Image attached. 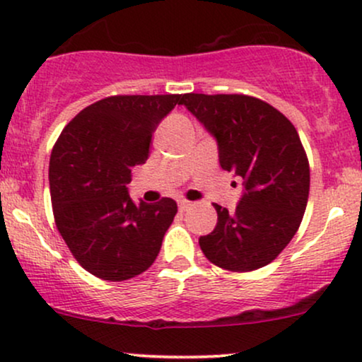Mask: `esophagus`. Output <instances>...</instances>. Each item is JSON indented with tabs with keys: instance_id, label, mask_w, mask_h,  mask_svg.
Masks as SVG:
<instances>
[{
	"instance_id": "34e87169",
	"label": "esophagus",
	"mask_w": 362,
	"mask_h": 362,
	"mask_svg": "<svg viewBox=\"0 0 362 362\" xmlns=\"http://www.w3.org/2000/svg\"><path fill=\"white\" fill-rule=\"evenodd\" d=\"M190 206H192V202H189V201H180V202H178V209H180L182 213H184V211L189 209Z\"/></svg>"
}]
</instances>
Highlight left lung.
<instances>
[{
  "label": "left lung",
  "mask_w": 362,
  "mask_h": 362,
  "mask_svg": "<svg viewBox=\"0 0 362 362\" xmlns=\"http://www.w3.org/2000/svg\"><path fill=\"white\" fill-rule=\"evenodd\" d=\"M182 105L218 141L219 165L243 178L233 213L214 204V231L201 236L206 259L233 272L271 264L300 228L310 194V165L296 127L248 95L185 93Z\"/></svg>",
  "instance_id": "left-lung-1"
}]
</instances>
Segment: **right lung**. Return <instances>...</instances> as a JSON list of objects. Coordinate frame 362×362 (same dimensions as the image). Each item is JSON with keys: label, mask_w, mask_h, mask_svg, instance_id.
<instances>
[{"label": "right lung", "mask_w": 362, "mask_h": 362, "mask_svg": "<svg viewBox=\"0 0 362 362\" xmlns=\"http://www.w3.org/2000/svg\"><path fill=\"white\" fill-rule=\"evenodd\" d=\"M182 95H115L62 129L49 161L56 226L85 271L126 281L151 267L177 214L170 197L134 204L131 170L146 163L158 124Z\"/></svg>", "instance_id": "right-lung-1"}]
</instances>
